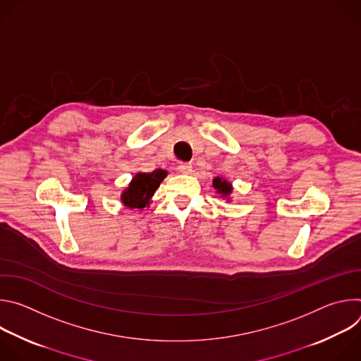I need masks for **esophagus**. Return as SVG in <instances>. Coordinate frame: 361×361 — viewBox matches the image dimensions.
Here are the masks:
<instances>
[{
    "label": "esophagus",
    "mask_w": 361,
    "mask_h": 361,
    "mask_svg": "<svg viewBox=\"0 0 361 361\" xmlns=\"http://www.w3.org/2000/svg\"><path fill=\"white\" fill-rule=\"evenodd\" d=\"M178 169H180V171H181V173H184V174H190V173L192 171V164H191V163H180Z\"/></svg>",
    "instance_id": "esophagus-1"
}]
</instances>
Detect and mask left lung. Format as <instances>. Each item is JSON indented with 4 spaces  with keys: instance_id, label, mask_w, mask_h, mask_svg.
Listing matches in <instances>:
<instances>
[{
    "instance_id": "obj_1",
    "label": "left lung",
    "mask_w": 361,
    "mask_h": 361,
    "mask_svg": "<svg viewBox=\"0 0 361 361\" xmlns=\"http://www.w3.org/2000/svg\"><path fill=\"white\" fill-rule=\"evenodd\" d=\"M213 185H214V188H216L219 192H221L223 195H228L230 191H231L230 183H227L226 180H221V178H214Z\"/></svg>"
}]
</instances>
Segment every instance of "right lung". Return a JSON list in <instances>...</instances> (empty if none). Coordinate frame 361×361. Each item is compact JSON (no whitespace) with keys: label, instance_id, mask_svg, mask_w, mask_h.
Wrapping results in <instances>:
<instances>
[{"label":"right lung","instance_id":"obj_1","mask_svg":"<svg viewBox=\"0 0 361 361\" xmlns=\"http://www.w3.org/2000/svg\"><path fill=\"white\" fill-rule=\"evenodd\" d=\"M166 176L167 173L161 169L154 170L152 173H138L123 192V202L130 209H144L149 204V198L160 187Z\"/></svg>","mask_w":361,"mask_h":361}]
</instances>
